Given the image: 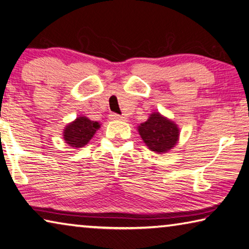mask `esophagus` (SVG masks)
Masks as SVG:
<instances>
[{
  "label": "esophagus",
  "mask_w": 249,
  "mask_h": 249,
  "mask_svg": "<svg viewBox=\"0 0 249 249\" xmlns=\"http://www.w3.org/2000/svg\"><path fill=\"white\" fill-rule=\"evenodd\" d=\"M109 118L111 120H120V121H127V118L124 116H119L117 115V113H111V115L109 116Z\"/></svg>",
  "instance_id": "esophagus-1"
}]
</instances>
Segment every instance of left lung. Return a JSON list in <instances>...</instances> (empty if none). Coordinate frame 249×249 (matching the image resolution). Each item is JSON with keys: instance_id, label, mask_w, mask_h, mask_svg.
Masks as SVG:
<instances>
[{"instance_id": "1", "label": "left lung", "mask_w": 249, "mask_h": 249, "mask_svg": "<svg viewBox=\"0 0 249 249\" xmlns=\"http://www.w3.org/2000/svg\"><path fill=\"white\" fill-rule=\"evenodd\" d=\"M138 132L145 145L159 154L169 152L180 138L178 124L160 112H152L148 120L138 125Z\"/></svg>"}]
</instances>
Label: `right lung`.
I'll return each instance as SVG.
<instances>
[{"instance_id":"right-lung-1","label":"right lung","mask_w":249,"mask_h":249,"mask_svg":"<svg viewBox=\"0 0 249 249\" xmlns=\"http://www.w3.org/2000/svg\"><path fill=\"white\" fill-rule=\"evenodd\" d=\"M99 128V122L92 121L86 116H80L65 127L63 138L65 142L72 149H79L91 140L93 134Z\"/></svg>"}]
</instances>
